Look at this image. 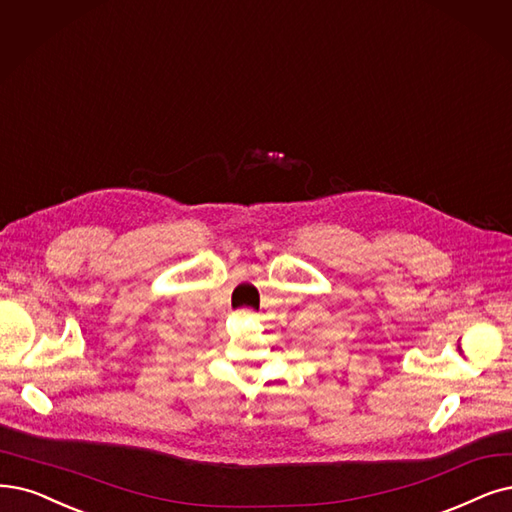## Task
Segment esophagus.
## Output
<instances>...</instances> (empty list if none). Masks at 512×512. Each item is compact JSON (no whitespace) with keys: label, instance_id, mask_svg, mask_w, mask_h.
<instances>
[{"label":"esophagus","instance_id":"obj_1","mask_svg":"<svg viewBox=\"0 0 512 512\" xmlns=\"http://www.w3.org/2000/svg\"><path fill=\"white\" fill-rule=\"evenodd\" d=\"M255 312L253 310H249V308H242V310H238L236 312V316H240V318H251Z\"/></svg>","mask_w":512,"mask_h":512}]
</instances>
